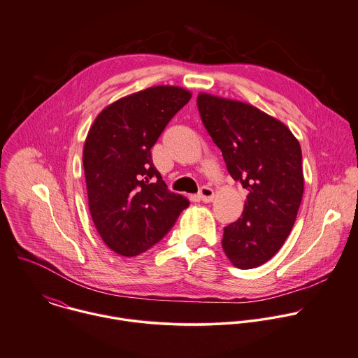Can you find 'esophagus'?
<instances>
[{
    "label": "esophagus",
    "instance_id": "1",
    "mask_svg": "<svg viewBox=\"0 0 358 358\" xmlns=\"http://www.w3.org/2000/svg\"><path fill=\"white\" fill-rule=\"evenodd\" d=\"M199 199L201 201H204V203H211L214 200V190L211 187H208V186L201 187V190L199 193Z\"/></svg>",
    "mask_w": 358,
    "mask_h": 358
}]
</instances>
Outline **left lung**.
<instances>
[{"mask_svg": "<svg viewBox=\"0 0 358 358\" xmlns=\"http://www.w3.org/2000/svg\"><path fill=\"white\" fill-rule=\"evenodd\" d=\"M197 106L231 176L248 192L241 217L224 229L222 248L235 266H258L294 225L304 192L300 143L283 122L251 104L200 93Z\"/></svg>", "mask_w": 358, "mask_h": 358, "instance_id": "left-lung-1", "label": "left lung"}]
</instances>
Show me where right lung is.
<instances>
[{"label":"right lung","mask_w":358,"mask_h":358,"mask_svg":"<svg viewBox=\"0 0 358 358\" xmlns=\"http://www.w3.org/2000/svg\"><path fill=\"white\" fill-rule=\"evenodd\" d=\"M192 99L179 86H152L107 106L83 147L89 210L103 241L133 257L173 227L189 200L168 190L152 164L151 147Z\"/></svg>","instance_id":"right-lung-1"}]
</instances>
